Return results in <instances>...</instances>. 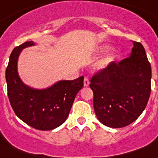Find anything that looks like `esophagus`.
<instances>
[{
    "instance_id": "1",
    "label": "esophagus",
    "mask_w": 158,
    "mask_h": 158,
    "mask_svg": "<svg viewBox=\"0 0 158 158\" xmlns=\"http://www.w3.org/2000/svg\"><path fill=\"white\" fill-rule=\"evenodd\" d=\"M89 80L87 77H85V79H84V85L85 87H87V86H89Z\"/></svg>"
}]
</instances>
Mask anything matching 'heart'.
I'll use <instances>...</instances> for the list:
<instances>
[{
    "mask_svg": "<svg viewBox=\"0 0 158 158\" xmlns=\"http://www.w3.org/2000/svg\"><path fill=\"white\" fill-rule=\"evenodd\" d=\"M108 44H103V45H100L99 48H98V52H106L109 49ZM115 53L114 50H110L108 52H106V54L103 56L102 58H100V60L98 63H97L96 66H95V69H96L98 71H102V70H105L110 65L112 62L115 60Z\"/></svg>",
    "mask_w": 158,
    "mask_h": 158,
    "instance_id": "heart-1",
    "label": "heart"
}]
</instances>
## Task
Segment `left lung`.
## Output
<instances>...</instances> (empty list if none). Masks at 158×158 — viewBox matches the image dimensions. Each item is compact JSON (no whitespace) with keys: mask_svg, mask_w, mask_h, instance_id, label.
Wrapping results in <instances>:
<instances>
[{"mask_svg":"<svg viewBox=\"0 0 158 158\" xmlns=\"http://www.w3.org/2000/svg\"><path fill=\"white\" fill-rule=\"evenodd\" d=\"M133 45L128 58L112 62L90 80L95 115L108 127L121 128L132 123L150 97L151 64L141 43L133 42Z\"/></svg>","mask_w":158,"mask_h":158,"instance_id":"obj_1","label":"left lung"}]
</instances>
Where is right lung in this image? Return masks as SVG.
<instances>
[{"instance_id":"add662e5","label":"right lung","mask_w":158,"mask_h":158,"mask_svg":"<svg viewBox=\"0 0 158 158\" xmlns=\"http://www.w3.org/2000/svg\"><path fill=\"white\" fill-rule=\"evenodd\" d=\"M32 41L16 47L6 70L8 98L15 114L23 122L41 131L53 130L67 120L76 94L84 86V77L60 80L46 89L31 88L20 78L17 62L21 52L34 46Z\"/></svg>"}]
</instances>
